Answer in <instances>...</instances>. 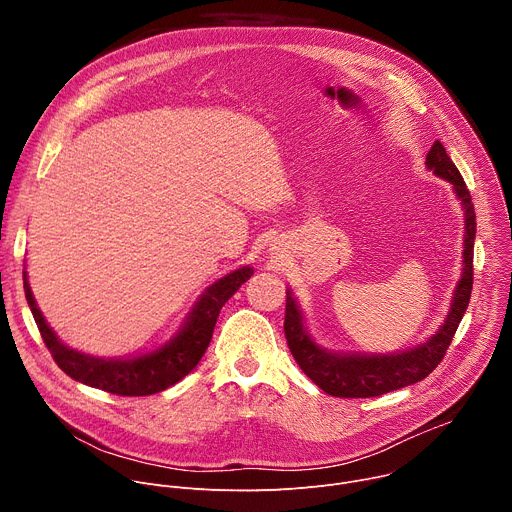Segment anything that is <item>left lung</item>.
I'll return each instance as SVG.
<instances>
[{"mask_svg": "<svg viewBox=\"0 0 512 512\" xmlns=\"http://www.w3.org/2000/svg\"><path fill=\"white\" fill-rule=\"evenodd\" d=\"M425 166L433 170L440 178L454 184L456 196L464 204L466 212V247H464V273L456 287L454 302L444 326L437 330L423 344L395 352V354H332L320 348L304 328L300 308L296 300L287 291L285 300V320L283 332L294 354L300 369L328 395L344 397V399H360V397H379L389 391H397L401 387L413 385L425 379L437 364L442 362L444 354L450 348V342L466 314L472 294L474 281V237H476V214L470 190L446 154V148L435 141L425 158Z\"/></svg>", "mask_w": 512, "mask_h": 512, "instance_id": "8db88e82", "label": "left lung"}]
</instances>
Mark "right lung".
<instances>
[{"label": "right lung", "instance_id": "right-lung-1", "mask_svg": "<svg viewBox=\"0 0 512 512\" xmlns=\"http://www.w3.org/2000/svg\"><path fill=\"white\" fill-rule=\"evenodd\" d=\"M253 275L251 267H241L202 291L180 332H176L164 344L127 358H97L64 346L56 334L48 328L40 310L36 308L30 283L24 275L26 300L42 334L46 348L50 350L58 367L79 383L89 387L121 395L143 397L160 393L180 379H184L206 352L218 314L225 302Z\"/></svg>", "mask_w": 512, "mask_h": 512}]
</instances>
